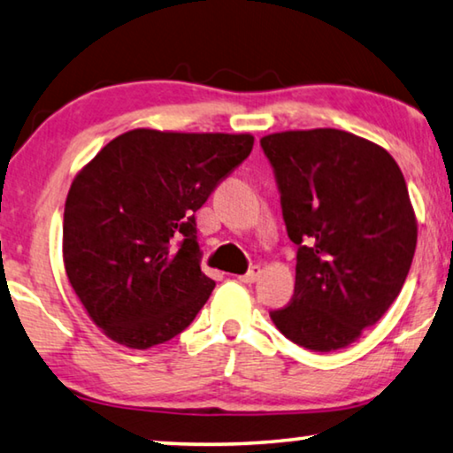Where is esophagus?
I'll list each match as a JSON object with an SVG mask.
<instances>
[{
    "label": "esophagus",
    "mask_w": 453,
    "mask_h": 453,
    "mask_svg": "<svg viewBox=\"0 0 453 453\" xmlns=\"http://www.w3.org/2000/svg\"><path fill=\"white\" fill-rule=\"evenodd\" d=\"M260 273H262V270H260V266H252V268H250V270H248V273H246V274H242V276H238V279H240L242 282H246V285H252V282H256V280H258V276H260Z\"/></svg>",
    "instance_id": "1"
}]
</instances>
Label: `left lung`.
Wrapping results in <instances>:
<instances>
[{"instance_id": "left-lung-1", "label": "left lung", "mask_w": 453, "mask_h": 453, "mask_svg": "<svg viewBox=\"0 0 453 453\" xmlns=\"http://www.w3.org/2000/svg\"><path fill=\"white\" fill-rule=\"evenodd\" d=\"M282 218L296 246L291 303L270 319L311 352L354 343L388 311L417 248V218L395 158L356 134H268Z\"/></svg>"}]
</instances>
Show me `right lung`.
Returning <instances> with one entry per match:
<instances>
[{
  "label": "right lung",
  "instance_id": "add662e5",
  "mask_svg": "<svg viewBox=\"0 0 453 453\" xmlns=\"http://www.w3.org/2000/svg\"><path fill=\"white\" fill-rule=\"evenodd\" d=\"M252 146L250 134L138 127L81 168L65 203L63 260L110 340L148 349L191 326L215 287L201 273L195 211Z\"/></svg>",
  "mask_w": 453,
  "mask_h": 453
}]
</instances>
